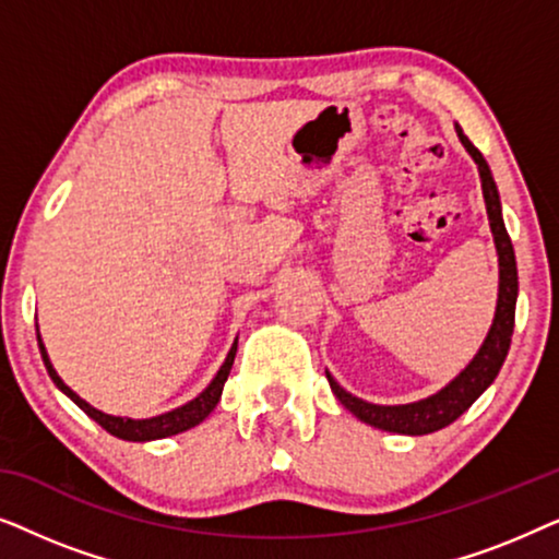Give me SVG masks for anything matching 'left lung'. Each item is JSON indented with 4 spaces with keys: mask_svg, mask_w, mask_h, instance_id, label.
Here are the masks:
<instances>
[{
    "mask_svg": "<svg viewBox=\"0 0 559 559\" xmlns=\"http://www.w3.org/2000/svg\"><path fill=\"white\" fill-rule=\"evenodd\" d=\"M457 140L465 147V152L478 165L480 188H484V201L488 213V226H491L496 254H499V300H496L493 323L488 328L484 343L471 358V364L457 373V377L419 402L409 404H373L366 400H358L350 392H346L338 381L325 371L328 384H331L333 394L346 407L350 415H356L361 423L377 427V430L396 432V435H430L435 430H442L450 423H455L488 386L499 377L503 358L509 354L511 333H514V312H516V295H519V277H516V257L511 239L503 226L501 216V198L499 188H496L491 167L484 159V155L473 147V142L463 134V129L455 124Z\"/></svg>",
    "mask_w": 559,
    "mask_h": 559,
    "instance_id": "left-lung-1",
    "label": "left lung"
}]
</instances>
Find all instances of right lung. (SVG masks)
<instances>
[{
	"label": "right lung",
	"instance_id": "obj_1",
	"mask_svg": "<svg viewBox=\"0 0 559 559\" xmlns=\"http://www.w3.org/2000/svg\"><path fill=\"white\" fill-rule=\"evenodd\" d=\"M37 346H40V356H43V364L45 369H48L52 384H56L60 392H63L68 400L79 404V407L86 412V415L94 419L104 427L106 432H111L114 438L119 440H129V442H150V440H163V438H173V435H180L190 430V427L201 425L205 417L211 415L213 409H216V404L221 400V392H224V384L228 379V373H231V366H234V358H236V346H239V338L234 341L231 350H228L226 361L221 364V369L216 371V377L211 379V384L203 389L201 394L195 396V400H190L182 404V407H175L170 412H163V415L157 417H147V419H132V417H117V415H106V412L91 407L86 400H81L79 394L73 392L71 386L66 384L63 379L58 377V371L52 369L50 364V356L48 350H45V343L40 338V328H37Z\"/></svg>",
	"mask_w": 559,
	"mask_h": 559
}]
</instances>
